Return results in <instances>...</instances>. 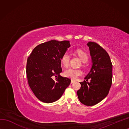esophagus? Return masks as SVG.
I'll use <instances>...</instances> for the list:
<instances>
[{
  "label": "esophagus",
  "mask_w": 129,
  "mask_h": 129,
  "mask_svg": "<svg viewBox=\"0 0 129 129\" xmlns=\"http://www.w3.org/2000/svg\"><path fill=\"white\" fill-rule=\"evenodd\" d=\"M74 82H75V81H74V80H72L71 81V84H73V83H74Z\"/></svg>",
  "instance_id": "1"
}]
</instances>
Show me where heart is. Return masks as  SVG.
<instances>
[{"label": "heart", "instance_id": "obj_1", "mask_svg": "<svg viewBox=\"0 0 129 129\" xmlns=\"http://www.w3.org/2000/svg\"><path fill=\"white\" fill-rule=\"evenodd\" d=\"M75 53L83 62H86L88 60V54L84 50L78 49L75 50ZM70 60H71V56L69 53L68 52H65L61 57V62L63 67H68ZM82 72L80 69L72 68L66 69L64 72V75L65 77L73 80H77L80 76L82 75Z\"/></svg>", "mask_w": 129, "mask_h": 129}]
</instances>
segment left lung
<instances>
[{"label": "left lung", "mask_w": 129, "mask_h": 129, "mask_svg": "<svg viewBox=\"0 0 129 129\" xmlns=\"http://www.w3.org/2000/svg\"><path fill=\"white\" fill-rule=\"evenodd\" d=\"M92 62L90 71L80 82L81 88L77 91L80 102L87 106L100 102L108 95L112 84V64L108 53L96 42H89ZM90 79L89 83L87 81Z\"/></svg>", "instance_id": "8db88e82"}]
</instances>
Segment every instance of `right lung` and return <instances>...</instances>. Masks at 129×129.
<instances>
[{"mask_svg":"<svg viewBox=\"0 0 129 129\" xmlns=\"http://www.w3.org/2000/svg\"><path fill=\"white\" fill-rule=\"evenodd\" d=\"M69 41L53 40L38 45L27 58L26 74L29 87L42 102H55L63 95L71 80L63 77L61 57L70 47ZM57 78L53 79V76Z\"/></svg>","mask_w":129,"mask_h":129,"instance_id":"right-lung-1","label":"right lung"}]
</instances>
